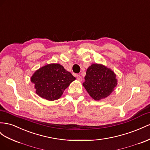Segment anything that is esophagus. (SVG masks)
I'll list each match as a JSON object with an SVG mask.
<instances>
[{
    "instance_id": "34e87169",
    "label": "esophagus",
    "mask_w": 150,
    "mask_h": 150,
    "mask_svg": "<svg viewBox=\"0 0 150 150\" xmlns=\"http://www.w3.org/2000/svg\"><path fill=\"white\" fill-rule=\"evenodd\" d=\"M76 78H77V79L78 80H79V81H82V77L80 75H77L76 76Z\"/></svg>"
}]
</instances>
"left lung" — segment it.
Masks as SVG:
<instances>
[{
	"mask_svg": "<svg viewBox=\"0 0 150 150\" xmlns=\"http://www.w3.org/2000/svg\"><path fill=\"white\" fill-rule=\"evenodd\" d=\"M115 74L110 69L94 64L88 68L83 86L93 98L99 100L106 98L117 84Z\"/></svg>",
	"mask_w": 150,
	"mask_h": 150,
	"instance_id": "obj_1",
	"label": "left lung"
}]
</instances>
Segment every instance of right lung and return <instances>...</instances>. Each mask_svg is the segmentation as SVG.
Segmentation results:
<instances>
[{"mask_svg": "<svg viewBox=\"0 0 150 150\" xmlns=\"http://www.w3.org/2000/svg\"><path fill=\"white\" fill-rule=\"evenodd\" d=\"M75 77L59 64H51L41 67L31 77L36 93L49 101L59 99L64 90L75 80Z\"/></svg>", "mask_w": 150, "mask_h": 150, "instance_id": "1", "label": "right lung"}]
</instances>
